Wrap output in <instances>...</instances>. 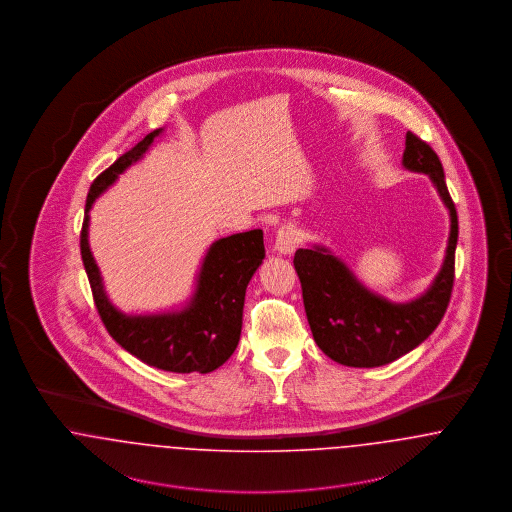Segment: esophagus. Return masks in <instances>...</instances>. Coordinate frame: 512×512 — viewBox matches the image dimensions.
I'll use <instances>...</instances> for the list:
<instances>
[{"mask_svg": "<svg viewBox=\"0 0 512 512\" xmlns=\"http://www.w3.org/2000/svg\"><path fill=\"white\" fill-rule=\"evenodd\" d=\"M299 244L297 232L293 226H280L276 232V240H274V251L282 253V255H290L295 251V247Z\"/></svg>", "mask_w": 512, "mask_h": 512, "instance_id": "1", "label": "esophagus"}]
</instances>
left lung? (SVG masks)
I'll return each mask as SVG.
<instances>
[{"mask_svg": "<svg viewBox=\"0 0 512 512\" xmlns=\"http://www.w3.org/2000/svg\"><path fill=\"white\" fill-rule=\"evenodd\" d=\"M403 167L430 176L451 217L445 261L428 292L409 303H391L366 290L322 245L297 249L293 257L313 338L322 353L340 365L372 368L403 357L438 328L451 299L459 219L441 161L424 140L407 132Z\"/></svg>", "mask_w": 512, "mask_h": 512, "instance_id": "obj_1", "label": "left lung"}]
</instances>
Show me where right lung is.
I'll return each mask as SVG.
<instances>
[{
	"label": "right lung",
	"instance_id": "add662e5",
	"mask_svg": "<svg viewBox=\"0 0 512 512\" xmlns=\"http://www.w3.org/2000/svg\"><path fill=\"white\" fill-rule=\"evenodd\" d=\"M157 128L121 155L92 182L80 232V253L86 268L101 322L111 338L146 365L190 374H207L224 365L238 347L242 334L245 290L255 270L265 259L263 230H249L220 238L209 247L197 276L192 301L182 311L161 315H124L103 290L101 274L88 245L90 209L132 163L144 157Z\"/></svg>",
	"mask_w": 512,
	"mask_h": 512
}]
</instances>
